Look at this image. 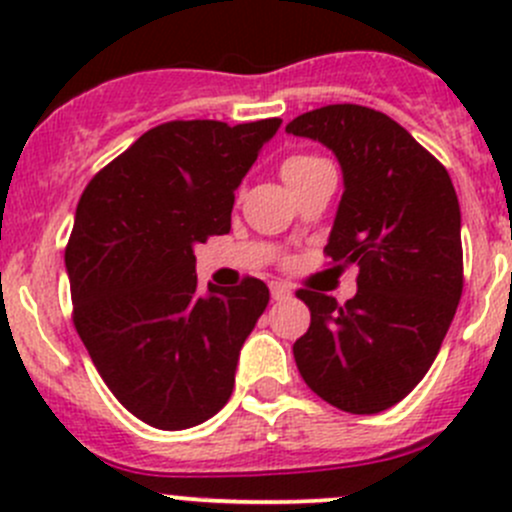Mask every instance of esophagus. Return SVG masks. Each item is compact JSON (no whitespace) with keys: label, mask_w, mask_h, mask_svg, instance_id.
Instances as JSON below:
<instances>
[{"label":"esophagus","mask_w":512,"mask_h":512,"mask_svg":"<svg viewBox=\"0 0 512 512\" xmlns=\"http://www.w3.org/2000/svg\"><path fill=\"white\" fill-rule=\"evenodd\" d=\"M270 292H272V297H275V299H287V297H292V287L282 285V282H272Z\"/></svg>","instance_id":"obj_1"}]
</instances>
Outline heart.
I'll return each instance as SVG.
<instances>
[{
  "label": "heart",
  "mask_w": 512,
  "mask_h": 512,
  "mask_svg": "<svg viewBox=\"0 0 512 512\" xmlns=\"http://www.w3.org/2000/svg\"><path fill=\"white\" fill-rule=\"evenodd\" d=\"M314 160H322V158H317V156H292V158H287L285 165H282V173H289V170H294V168H302V165L314 163Z\"/></svg>",
  "instance_id": "1"
}]
</instances>
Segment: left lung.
<instances>
[{"label":"left lung","instance_id":"8db88e82","mask_svg":"<svg viewBox=\"0 0 512 512\" xmlns=\"http://www.w3.org/2000/svg\"><path fill=\"white\" fill-rule=\"evenodd\" d=\"M285 131L319 141L342 165L344 193L324 252L359 267L347 304L299 289L312 324L294 342V361L327 404L379 414L416 389L456 314L458 195L446 168L374 108L334 103L302 113Z\"/></svg>","mask_w":512,"mask_h":512}]
</instances>
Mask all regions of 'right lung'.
Wrapping results in <instances>:
<instances>
[{
	"mask_svg": "<svg viewBox=\"0 0 512 512\" xmlns=\"http://www.w3.org/2000/svg\"><path fill=\"white\" fill-rule=\"evenodd\" d=\"M280 123H163L81 195L66 247L76 332L113 396L148 426H198L235 389L270 289L247 277L200 292L195 245L230 232L235 190Z\"/></svg>",
	"mask_w": 512,
	"mask_h": 512,
	"instance_id": "1",
	"label": "right lung"
}]
</instances>
